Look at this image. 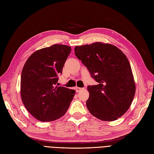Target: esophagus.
<instances>
[{"label": "esophagus", "mask_w": 154, "mask_h": 154, "mask_svg": "<svg viewBox=\"0 0 154 154\" xmlns=\"http://www.w3.org/2000/svg\"><path fill=\"white\" fill-rule=\"evenodd\" d=\"M82 89H83V88H79V87H76V88H75V90H76V92H80Z\"/></svg>", "instance_id": "34e87169"}]
</instances>
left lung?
<instances>
[{"instance_id": "1", "label": "left lung", "mask_w": 154, "mask_h": 154, "mask_svg": "<svg viewBox=\"0 0 154 154\" xmlns=\"http://www.w3.org/2000/svg\"><path fill=\"white\" fill-rule=\"evenodd\" d=\"M75 54L97 82L88 86L86 107L103 121H114L124 115L135 94V82L128 58L116 46L96 42L76 46Z\"/></svg>"}]
</instances>
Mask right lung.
Wrapping results in <instances>:
<instances>
[{"instance_id":"add662e5","label":"right lung","mask_w":154,"mask_h":154,"mask_svg":"<svg viewBox=\"0 0 154 154\" xmlns=\"http://www.w3.org/2000/svg\"><path fill=\"white\" fill-rule=\"evenodd\" d=\"M72 48L55 44L35 51L23 66L21 96L31 115L41 122L54 121L65 115L75 94L57 85L58 75Z\"/></svg>"}]
</instances>
